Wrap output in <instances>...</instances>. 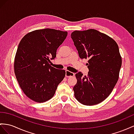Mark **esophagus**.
Listing matches in <instances>:
<instances>
[{"mask_svg": "<svg viewBox=\"0 0 134 134\" xmlns=\"http://www.w3.org/2000/svg\"><path fill=\"white\" fill-rule=\"evenodd\" d=\"M74 75H75V74L74 72H70V71H68V70L66 71V76L67 77L74 76Z\"/></svg>", "mask_w": 134, "mask_h": 134, "instance_id": "esophagus-1", "label": "esophagus"}]
</instances>
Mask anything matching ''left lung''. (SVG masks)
<instances>
[{"mask_svg": "<svg viewBox=\"0 0 134 134\" xmlns=\"http://www.w3.org/2000/svg\"><path fill=\"white\" fill-rule=\"evenodd\" d=\"M71 37L79 57L89 59L88 76H83L81 72L75 75V97L85 105L98 104L109 96L118 80L122 58L118 44L111 37L92 29L75 30Z\"/></svg>", "mask_w": 134, "mask_h": 134, "instance_id": "obj_1", "label": "left lung"}]
</instances>
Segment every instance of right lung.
<instances>
[{
  "mask_svg": "<svg viewBox=\"0 0 134 134\" xmlns=\"http://www.w3.org/2000/svg\"><path fill=\"white\" fill-rule=\"evenodd\" d=\"M67 32L53 29L36 30L24 37L16 51L14 70L20 88L27 97L37 102L52 98L66 75L64 70L50 66Z\"/></svg>",
  "mask_w": 134,
  "mask_h": 134,
  "instance_id": "right-lung-1",
  "label": "right lung"
}]
</instances>
